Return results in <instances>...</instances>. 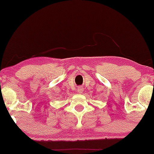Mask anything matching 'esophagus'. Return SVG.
<instances>
[{
  "label": "esophagus",
  "mask_w": 154,
  "mask_h": 154,
  "mask_svg": "<svg viewBox=\"0 0 154 154\" xmlns=\"http://www.w3.org/2000/svg\"><path fill=\"white\" fill-rule=\"evenodd\" d=\"M82 91H83V88L81 87V86H79V87L77 88V93H78L79 94L82 93Z\"/></svg>",
  "instance_id": "obj_1"
}]
</instances>
